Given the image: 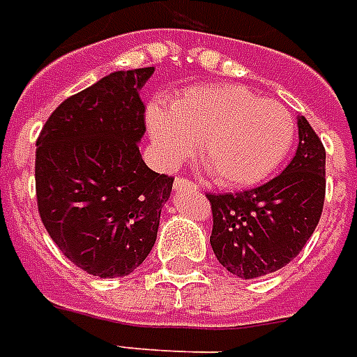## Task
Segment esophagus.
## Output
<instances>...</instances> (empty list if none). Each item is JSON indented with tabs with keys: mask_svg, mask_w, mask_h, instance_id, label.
<instances>
[{
	"mask_svg": "<svg viewBox=\"0 0 357 357\" xmlns=\"http://www.w3.org/2000/svg\"><path fill=\"white\" fill-rule=\"evenodd\" d=\"M175 190L176 192H178V190H197V186H195L192 181H188V178H176Z\"/></svg>",
	"mask_w": 357,
	"mask_h": 357,
	"instance_id": "obj_1",
	"label": "esophagus"
}]
</instances>
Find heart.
Instances as JSON below:
<instances>
[{
	"label": "heart",
	"mask_w": 357,
	"mask_h": 357,
	"mask_svg": "<svg viewBox=\"0 0 357 357\" xmlns=\"http://www.w3.org/2000/svg\"><path fill=\"white\" fill-rule=\"evenodd\" d=\"M144 118L160 167H178L197 144L211 178L226 188L265 181L296 141L291 112L239 84L188 88L169 105H149Z\"/></svg>",
	"instance_id": "heart-1"
}]
</instances>
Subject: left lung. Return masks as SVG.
<instances>
[{
    "label": "left lung",
    "mask_w": 357,
    "mask_h": 357,
    "mask_svg": "<svg viewBox=\"0 0 357 357\" xmlns=\"http://www.w3.org/2000/svg\"><path fill=\"white\" fill-rule=\"evenodd\" d=\"M288 167L258 188L207 194L213 207L211 246L239 278H258L288 265L320 222L326 197V150L305 116Z\"/></svg>",
    "instance_id": "1"
}]
</instances>
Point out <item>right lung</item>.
Here are the masks:
<instances>
[{
  "mask_svg": "<svg viewBox=\"0 0 357 357\" xmlns=\"http://www.w3.org/2000/svg\"><path fill=\"white\" fill-rule=\"evenodd\" d=\"M154 67L114 71L67 98L36 150L37 207L50 239L93 277L137 269L156 243L173 178L144 163L139 90Z\"/></svg>",
  "mask_w": 357,
  "mask_h": 357,
  "instance_id": "right-lung-1",
  "label": "right lung"
}]
</instances>
